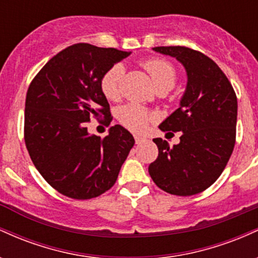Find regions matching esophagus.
Wrapping results in <instances>:
<instances>
[{
	"mask_svg": "<svg viewBox=\"0 0 258 258\" xmlns=\"http://www.w3.org/2000/svg\"><path fill=\"white\" fill-rule=\"evenodd\" d=\"M135 141H136V144H139L144 141V138L141 137V136H135Z\"/></svg>",
	"mask_w": 258,
	"mask_h": 258,
	"instance_id": "esophagus-1",
	"label": "esophagus"
}]
</instances>
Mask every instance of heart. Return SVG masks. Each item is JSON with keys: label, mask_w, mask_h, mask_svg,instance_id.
Wrapping results in <instances>:
<instances>
[{"label": "heart", "mask_w": 258, "mask_h": 258, "mask_svg": "<svg viewBox=\"0 0 258 258\" xmlns=\"http://www.w3.org/2000/svg\"><path fill=\"white\" fill-rule=\"evenodd\" d=\"M147 73L153 80L156 90L166 88L171 90L176 84L177 72L171 63L162 59H148L142 63ZM125 76V67L121 63L112 65L110 69L103 75L100 81V88L108 99L117 100L122 92V80ZM117 119L123 126L133 132H143L150 121L155 119L153 112L148 111L143 106L130 103L117 110Z\"/></svg>", "instance_id": "b5f03b06"}]
</instances>
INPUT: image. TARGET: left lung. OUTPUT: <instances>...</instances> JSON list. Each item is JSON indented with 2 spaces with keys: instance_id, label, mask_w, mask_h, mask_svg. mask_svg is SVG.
<instances>
[{
  "instance_id": "8db88e82",
  "label": "left lung",
  "mask_w": 258,
  "mask_h": 258,
  "mask_svg": "<svg viewBox=\"0 0 258 258\" xmlns=\"http://www.w3.org/2000/svg\"><path fill=\"white\" fill-rule=\"evenodd\" d=\"M184 67L188 82L179 108L160 123L161 131L183 132L176 146L153 139L159 155L149 165L154 183L166 193H201L223 172L235 144L238 102L229 80L217 64L184 46L154 47Z\"/></svg>"
}]
</instances>
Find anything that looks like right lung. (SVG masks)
Returning <instances> with one entry per match:
<instances>
[{
    "mask_svg": "<svg viewBox=\"0 0 258 258\" xmlns=\"http://www.w3.org/2000/svg\"><path fill=\"white\" fill-rule=\"evenodd\" d=\"M131 52L76 43L49 59L29 86L24 139L41 176L59 193L87 200L105 193L135 144L133 136L115 125L100 138L90 135L91 117H112L100 81Z\"/></svg>",
    "mask_w": 258,
    "mask_h": 258,
    "instance_id": "add662e5",
    "label": "right lung"
}]
</instances>
